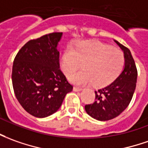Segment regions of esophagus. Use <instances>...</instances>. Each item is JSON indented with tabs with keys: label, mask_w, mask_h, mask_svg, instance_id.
I'll return each mask as SVG.
<instances>
[{
	"label": "esophagus",
	"mask_w": 148,
	"mask_h": 148,
	"mask_svg": "<svg viewBox=\"0 0 148 148\" xmlns=\"http://www.w3.org/2000/svg\"><path fill=\"white\" fill-rule=\"evenodd\" d=\"M82 89H83V88H80V87H74V88H73V90H74L75 92H80V91H81Z\"/></svg>",
	"instance_id": "1"
}]
</instances>
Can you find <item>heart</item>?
Returning <instances> with one entry per match:
<instances>
[{
    "label": "heart",
    "instance_id": "heart-1",
    "mask_svg": "<svg viewBox=\"0 0 148 148\" xmlns=\"http://www.w3.org/2000/svg\"><path fill=\"white\" fill-rule=\"evenodd\" d=\"M82 64L83 70L73 75ZM125 57L119 49L99 41H84L73 49L67 48L61 58V69L76 84H92L105 87L123 72Z\"/></svg>",
    "mask_w": 148,
    "mask_h": 148
}]
</instances>
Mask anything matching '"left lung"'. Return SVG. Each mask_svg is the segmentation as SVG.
Returning <instances> with one entry per match:
<instances>
[{"mask_svg": "<svg viewBox=\"0 0 148 148\" xmlns=\"http://www.w3.org/2000/svg\"><path fill=\"white\" fill-rule=\"evenodd\" d=\"M115 42L124 52V70L114 82L95 91V101L84 106L88 114L99 121L110 120L123 113L129 106L136 87L138 72L130 50L118 41Z\"/></svg>", "mask_w": 148, "mask_h": 148, "instance_id": "left-lung-1", "label": "left lung"}]
</instances>
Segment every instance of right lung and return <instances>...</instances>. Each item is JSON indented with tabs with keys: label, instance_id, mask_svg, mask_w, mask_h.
<instances>
[{
	"label": "right lung",
	"instance_id": "obj_1",
	"mask_svg": "<svg viewBox=\"0 0 148 148\" xmlns=\"http://www.w3.org/2000/svg\"><path fill=\"white\" fill-rule=\"evenodd\" d=\"M60 32L27 42L15 56L12 83L22 108L36 118L56 113L73 86L60 68Z\"/></svg>",
	"mask_w": 148,
	"mask_h": 148
}]
</instances>
